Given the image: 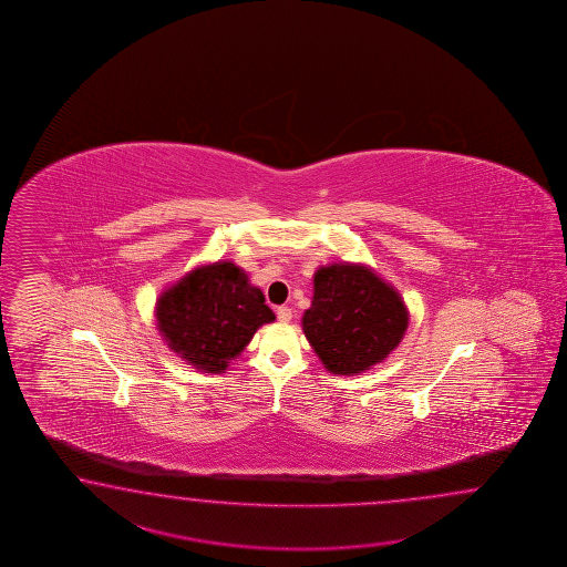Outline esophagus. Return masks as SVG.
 <instances>
[{
  "mask_svg": "<svg viewBox=\"0 0 567 567\" xmlns=\"http://www.w3.org/2000/svg\"><path fill=\"white\" fill-rule=\"evenodd\" d=\"M278 320L279 322H289L291 320V310H289L288 306L278 308Z\"/></svg>",
  "mask_w": 567,
  "mask_h": 567,
  "instance_id": "1",
  "label": "esophagus"
}]
</instances>
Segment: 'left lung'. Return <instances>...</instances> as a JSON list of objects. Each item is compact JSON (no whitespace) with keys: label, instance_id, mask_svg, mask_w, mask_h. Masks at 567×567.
<instances>
[{"label":"left lung","instance_id":"left-lung-1","mask_svg":"<svg viewBox=\"0 0 567 567\" xmlns=\"http://www.w3.org/2000/svg\"><path fill=\"white\" fill-rule=\"evenodd\" d=\"M408 320L398 291L369 267L334 264L316 271L312 306L301 326L330 373L354 374L398 349Z\"/></svg>","mask_w":567,"mask_h":567}]
</instances>
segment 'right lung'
<instances>
[{
	"instance_id": "add662e5",
	"label": "right lung",
	"mask_w": 567,
	"mask_h": 567,
	"mask_svg": "<svg viewBox=\"0 0 567 567\" xmlns=\"http://www.w3.org/2000/svg\"><path fill=\"white\" fill-rule=\"evenodd\" d=\"M156 318L169 349L184 361L206 373H223L276 313L243 269L218 261L166 289L157 300Z\"/></svg>"
}]
</instances>
